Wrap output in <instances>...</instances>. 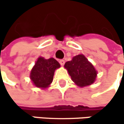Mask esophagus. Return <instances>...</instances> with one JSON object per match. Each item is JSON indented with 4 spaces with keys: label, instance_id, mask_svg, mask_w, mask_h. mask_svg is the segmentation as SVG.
I'll return each mask as SVG.
<instances>
[{
    "label": "esophagus",
    "instance_id": "obj_1",
    "mask_svg": "<svg viewBox=\"0 0 124 124\" xmlns=\"http://www.w3.org/2000/svg\"><path fill=\"white\" fill-rule=\"evenodd\" d=\"M59 63H60V65H61L62 66H63V65H65V60H63V59L59 60Z\"/></svg>",
    "mask_w": 124,
    "mask_h": 124
}]
</instances>
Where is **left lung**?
Instances as JSON below:
<instances>
[{"label": "left lung", "mask_w": 124, "mask_h": 124, "mask_svg": "<svg viewBox=\"0 0 124 124\" xmlns=\"http://www.w3.org/2000/svg\"><path fill=\"white\" fill-rule=\"evenodd\" d=\"M64 67L72 81L79 87L91 85L96 81L97 70L83 54L74 56L70 61L65 62Z\"/></svg>", "instance_id": "obj_1"}]
</instances>
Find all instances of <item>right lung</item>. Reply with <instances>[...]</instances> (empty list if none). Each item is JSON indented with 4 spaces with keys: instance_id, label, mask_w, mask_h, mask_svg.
<instances>
[{
    "instance_id": "obj_1",
    "label": "right lung",
    "mask_w": 124,
    "mask_h": 124,
    "mask_svg": "<svg viewBox=\"0 0 124 124\" xmlns=\"http://www.w3.org/2000/svg\"><path fill=\"white\" fill-rule=\"evenodd\" d=\"M60 68V64L54 59H45L39 56L30 70V78L32 84L41 89L48 88L53 82L55 70Z\"/></svg>"
}]
</instances>
